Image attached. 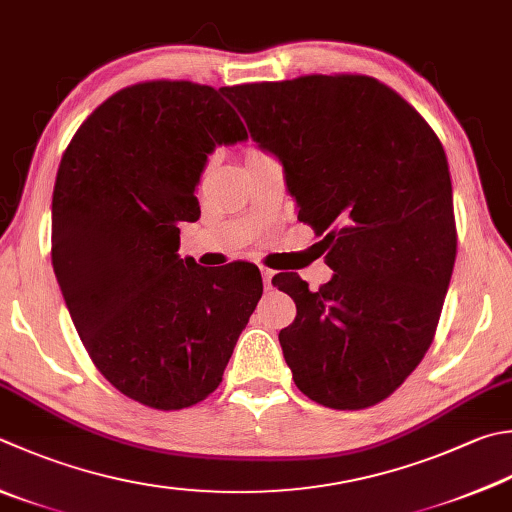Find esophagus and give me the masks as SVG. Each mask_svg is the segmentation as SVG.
Returning <instances> with one entry per match:
<instances>
[{"label": "esophagus", "mask_w": 512, "mask_h": 512, "mask_svg": "<svg viewBox=\"0 0 512 512\" xmlns=\"http://www.w3.org/2000/svg\"><path fill=\"white\" fill-rule=\"evenodd\" d=\"M260 276H263V283H265V287H267V289L272 287V276H274L272 269L263 265V267H260Z\"/></svg>", "instance_id": "1"}]
</instances>
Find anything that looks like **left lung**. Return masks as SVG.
Listing matches in <instances>:
<instances>
[{"label": "left lung", "instance_id": "8db88e82", "mask_svg": "<svg viewBox=\"0 0 512 512\" xmlns=\"http://www.w3.org/2000/svg\"><path fill=\"white\" fill-rule=\"evenodd\" d=\"M252 138L283 162L298 220L334 269L294 298L278 334L296 388L334 410L388 399L435 339L457 256L443 144L412 104L370 75H301L223 86Z\"/></svg>", "mask_w": 512, "mask_h": 512}]
</instances>
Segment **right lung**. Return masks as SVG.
<instances>
[{
	"mask_svg": "<svg viewBox=\"0 0 512 512\" xmlns=\"http://www.w3.org/2000/svg\"><path fill=\"white\" fill-rule=\"evenodd\" d=\"M245 138L214 86L149 80L106 98L57 169L51 260L66 307L95 368L147 408L207 399L263 294L252 263L178 256L207 156Z\"/></svg>",
	"mask_w": 512,
	"mask_h": 512,
	"instance_id": "add662e5",
	"label": "right lung"
}]
</instances>
